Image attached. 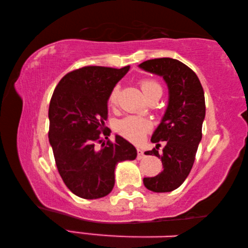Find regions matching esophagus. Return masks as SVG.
<instances>
[{
  "mask_svg": "<svg viewBox=\"0 0 248 248\" xmlns=\"http://www.w3.org/2000/svg\"><path fill=\"white\" fill-rule=\"evenodd\" d=\"M137 153H138V155H137V158L138 159H142V158H144L145 157V155H144V152H143V150L142 149H138L137 150Z\"/></svg>",
  "mask_w": 248,
  "mask_h": 248,
  "instance_id": "obj_1",
  "label": "esophagus"
}]
</instances>
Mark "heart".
I'll return each mask as SVG.
<instances>
[{"mask_svg":"<svg viewBox=\"0 0 248 248\" xmlns=\"http://www.w3.org/2000/svg\"><path fill=\"white\" fill-rule=\"evenodd\" d=\"M141 90L143 92L146 97H150L156 93H162V86L159 85L157 81L153 78H143L140 81ZM119 96V87L115 86L110 91L108 96V100L111 105H116L118 102ZM151 127L149 120H146L139 116H128L121 119L117 124V130H118L121 136L130 141L140 140L144 134L148 132Z\"/></svg>","mask_w":248,"mask_h":248,"instance_id":"1","label":"heart"}]
</instances>
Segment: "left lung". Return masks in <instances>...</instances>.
Returning <instances> with one entry per match:
<instances>
[{
	"instance_id": "obj_1",
	"label": "left lung",
	"mask_w": 248,
	"mask_h": 248,
	"mask_svg": "<svg viewBox=\"0 0 248 248\" xmlns=\"http://www.w3.org/2000/svg\"><path fill=\"white\" fill-rule=\"evenodd\" d=\"M139 66L163 77L170 91L165 115L151 139L157 144L144 153L161 158L163 170L154 177H145L143 184L154 192L173 191L189 175L202 138L205 116L203 89L194 71L176 59H152ZM161 140L167 142L159 155L158 142Z\"/></svg>"
}]
</instances>
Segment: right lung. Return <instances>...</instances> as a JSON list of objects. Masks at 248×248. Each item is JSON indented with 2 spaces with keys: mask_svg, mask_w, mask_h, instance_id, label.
I'll return each mask as SVG.
<instances>
[{
  "mask_svg": "<svg viewBox=\"0 0 248 248\" xmlns=\"http://www.w3.org/2000/svg\"><path fill=\"white\" fill-rule=\"evenodd\" d=\"M129 68L83 66L65 74L54 89L48 112L49 142L62 180L79 198L107 196L114 188L117 163L137 157L136 148L120 136L95 148L110 131L104 123L109 93Z\"/></svg>",
  "mask_w": 248,
  "mask_h": 248,
  "instance_id": "right-lung-1",
  "label": "right lung"
}]
</instances>
